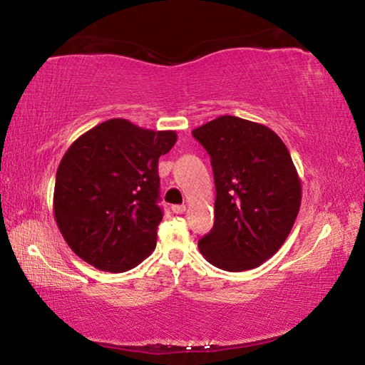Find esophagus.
I'll return each mask as SVG.
<instances>
[{"mask_svg":"<svg viewBox=\"0 0 365 365\" xmlns=\"http://www.w3.org/2000/svg\"><path fill=\"white\" fill-rule=\"evenodd\" d=\"M172 211H174V214H183L185 211H187V206H185V205H174V206H172Z\"/></svg>","mask_w":365,"mask_h":365,"instance_id":"obj_1","label":"esophagus"}]
</instances>
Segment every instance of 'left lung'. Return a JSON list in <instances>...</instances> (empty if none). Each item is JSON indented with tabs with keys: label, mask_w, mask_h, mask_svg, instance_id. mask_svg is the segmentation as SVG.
<instances>
[{
	"label": "left lung",
	"mask_w": 365,
	"mask_h": 365,
	"mask_svg": "<svg viewBox=\"0 0 365 365\" xmlns=\"http://www.w3.org/2000/svg\"><path fill=\"white\" fill-rule=\"evenodd\" d=\"M211 156L214 227L201 255L228 272L255 269L275 255L301 206V182L287 146L261 123L220 115L195 128Z\"/></svg>",
	"instance_id": "1"
}]
</instances>
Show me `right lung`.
<instances>
[{
	"instance_id": "obj_1",
	"label": "right lung",
	"mask_w": 365,
	"mask_h": 365,
	"mask_svg": "<svg viewBox=\"0 0 365 365\" xmlns=\"http://www.w3.org/2000/svg\"><path fill=\"white\" fill-rule=\"evenodd\" d=\"M177 141L125 119H109L78 137L56 172L54 219L78 257L104 272H125L156 246L158 160Z\"/></svg>"
}]
</instances>
